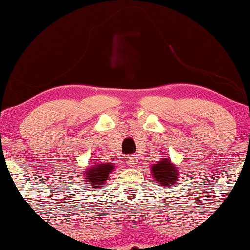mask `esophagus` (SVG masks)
Wrapping results in <instances>:
<instances>
[{
  "instance_id": "obj_1",
  "label": "esophagus",
  "mask_w": 250,
  "mask_h": 250,
  "mask_svg": "<svg viewBox=\"0 0 250 250\" xmlns=\"http://www.w3.org/2000/svg\"><path fill=\"white\" fill-rule=\"evenodd\" d=\"M126 163L127 165H130L131 167H135L136 165H138V158H137L136 155H128V156H126Z\"/></svg>"
}]
</instances>
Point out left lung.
<instances>
[{"mask_svg":"<svg viewBox=\"0 0 250 250\" xmlns=\"http://www.w3.org/2000/svg\"><path fill=\"white\" fill-rule=\"evenodd\" d=\"M151 175L157 185L170 188L179 181V171L168 157H163L151 166Z\"/></svg>","mask_w":250,"mask_h":250,"instance_id":"1","label":"left lung"}]
</instances>
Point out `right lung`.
<instances>
[{"mask_svg":"<svg viewBox=\"0 0 250 250\" xmlns=\"http://www.w3.org/2000/svg\"><path fill=\"white\" fill-rule=\"evenodd\" d=\"M113 163L94 162L80 176L83 187L90 190H98L106 185L109 174L114 170Z\"/></svg>","mask_w":250,"mask_h":250,"instance_id":"1","label":"right lung"}]
</instances>
